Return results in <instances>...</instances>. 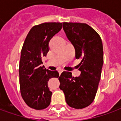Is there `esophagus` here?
Listing matches in <instances>:
<instances>
[{
  "label": "esophagus",
  "instance_id": "obj_1",
  "mask_svg": "<svg viewBox=\"0 0 121 121\" xmlns=\"http://www.w3.org/2000/svg\"><path fill=\"white\" fill-rule=\"evenodd\" d=\"M62 72H63V70H59V74H60L61 73H62Z\"/></svg>",
  "mask_w": 121,
  "mask_h": 121
}]
</instances>
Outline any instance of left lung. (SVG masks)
I'll use <instances>...</instances> for the list:
<instances>
[{
  "label": "left lung",
  "mask_w": 121,
  "mask_h": 121,
  "mask_svg": "<svg viewBox=\"0 0 121 121\" xmlns=\"http://www.w3.org/2000/svg\"><path fill=\"white\" fill-rule=\"evenodd\" d=\"M63 30L74 47L76 59L81 60V74L73 77L64 71L59 78V87L69 106L83 109L94 101L97 93L104 64L103 44L99 35L86 24L63 22Z\"/></svg>",
  "instance_id": "8db88e82"
}]
</instances>
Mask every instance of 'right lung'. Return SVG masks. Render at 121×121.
<instances>
[{
	"instance_id": "obj_1",
	"label": "right lung",
	"mask_w": 121,
	"mask_h": 121,
	"mask_svg": "<svg viewBox=\"0 0 121 121\" xmlns=\"http://www.w3.org/2000/svg\"><path fill=\"white\" fill-rule=\"evenodd\" d=\"M62 23L47 22L35 26L29 31L22 49L19 66L22 97L28 106L44 109L51 103L52 92L47 83L50 78H58L56 70L41 66L42 58L49 50V43L62 29Z\"/></svg>"
}]
</instances>
